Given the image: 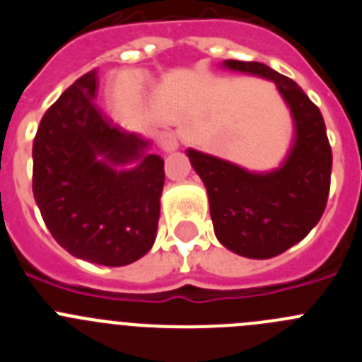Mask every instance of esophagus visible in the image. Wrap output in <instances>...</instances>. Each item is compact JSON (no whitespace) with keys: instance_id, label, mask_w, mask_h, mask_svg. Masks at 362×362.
<instances>
[{"instance_id":"obj_1","label":"esophagus","mask_w":362,"mask_h":362,"mask_svg":"<svg viewBox=\"0 0 362 362\" xmlns=\"http://www.w3.org/2000/svg\"><path fill=\"white\" fill-rule=\"evenodd\" d=\"M158 143H159V146H161V148L165 150L166 153L175 152V150H177V146H179L177 139H175L174 134H170V132H161V134H159V136H158Z\"/></svg>"}]
</instances>
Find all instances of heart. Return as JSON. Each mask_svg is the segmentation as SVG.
Listing matches in <instances>:
<instances>
[{
    "label": "heart",
    "instance_id": "obj_1",
    "mask_svg": "<svg viewBox=\"0 0 362 362\" xmlns=\"http://www.w3.org/2000/svg\"><path fill=\"white\" fill-rule=\"evenodd\" d=\"M146 90V76L141 72L123 74L117 81L116 101L130 110H136L143 105Z\"/></svg>",
    "mask_w": 362,
    "mask_h": 362
}]
</instances>
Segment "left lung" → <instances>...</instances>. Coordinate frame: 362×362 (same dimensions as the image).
Segmentation results:
<instances>
[{"mask_svg": "<svg viewBox=\"0 0 362 362\" xmlns=\"http://www.w3.org/2000/svg\"><path fill=\"white\" fill-rule=\"evenodd\" d=\"M221 66L276 85L292 117L290 148L279 166L264 172L196 148L187 156L209 194L217 241L243 257H276L305 239L325 212L332 174L325 119L296 81L270 66L235 59Z\"/></svg>", "mask_w": 362, "mask_h": 362, "instance_id": "left-lung-1", "label": "left lung"}]
</instances>
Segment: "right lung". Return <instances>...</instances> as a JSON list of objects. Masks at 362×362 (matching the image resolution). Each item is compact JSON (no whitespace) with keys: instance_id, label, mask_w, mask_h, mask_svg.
<instances>
[{"instance_id":"add662e5","label":"right lung","mask_w":362,"mask_h":362,"mask_svg":"<svg viewBox=\"0 0 362 362\" xmlns=\"http://www.w3.org/2000/svg\"><path fill=\"white\" fill-rule=\"evenodd\" d=\"M98 86V70H90L45 112L32 146V190L69 254L124 267L156 241L165 161L148 152V139L103 116L94 103Z\"/></svg>"}]
</instances>
